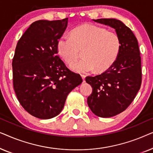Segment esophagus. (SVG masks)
I'll list each match as a JSON object with an SVG mask.
<instances>
[{
    "mask_svg": "<svg viewBox=\"0 0 153 153\" xmlns=\"http://www.w3.org/2000/svg\"><path fill=\"white\" fill-rule=\"evenodd\" d=\"M81 77H82L83 82H84V81H85V75H84V74H81Z\"/></svg>",
    "mask_w": 153,
    "mask_h": 153,
    "instance_id": "34e87169",
    "label": "esophagus"
}]
</instances>
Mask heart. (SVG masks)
Here are the masks:
<instances>
[{
    "label": "heart",
    "instance_id": "obj_1",
    "mask_svg": "<svg viewBox=\"0 0 153 153\" xmlns=\"http://www.w3.org/2000/svg\"><path fill=\"white\" fill-rule=\"evenodd\" d=\"M71 37L62 36L57 42V51L69 65L74 63L83 53V59L72 65L75 72L83 74L106 71L114 63L120 50V40L114 31L85 24L75 28Z\"/></svg>",
    "mask_w": 153,
    "mask_h": 153
}]
</instances>
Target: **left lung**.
I'll list each match as a JSON object with an SVG mask.
<instances>
[{
	"label": "left lung",
	"mask_w": 153,
	"mask_h": 153,
	"mask_svg": "<svg viewBox=\"0 0 153 153\" xmlns=\"http://www.w3.org/2000/svg\"><path fill=\"white\" fill-rule=\"evenodd\" d=\"M93 21L114 28L120 40V50L114 63L102 74L85 78L93 88L87 100L89 108L96 116L110 118L124 111L139 91L141 56L137 39L122 22L115 19Z\"/></svg>",
	"instance_id": "1"
}]
</instances>
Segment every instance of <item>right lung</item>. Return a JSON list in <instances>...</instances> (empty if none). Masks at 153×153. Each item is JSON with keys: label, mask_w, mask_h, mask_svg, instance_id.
Returning <instances> with one entry per match:
<instances>
[{"label": "right lung", "mask_w": 153, "mask_h": 153, "mask_svg": "<svg viewBox=\"0 0 153 153\" xmlns=\"http://www.w3.org/2000/svg\"><path fill=\"white\" fill-rule=\"evenodd\" d=\"M68 19L33 22L16 45L12 60L14 89L23 108L37 118L58 116L68 94L83 81L57 55V42Z\"/></svg>", "instance_id": "1"}]
</instances>
